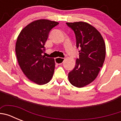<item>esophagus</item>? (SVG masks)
I'll return each mask as SVG.
<instances>
[{"instance_id":"esophagus-1","label":"esophagus","mask_w":121,"mask_h":121,"mask_svg":"<svg viewBox=\"0 0 121 121\" xmlns=\"http://www.w3.org/2000/svg\"><path fill=\"white\" fill-rule=\"evenodd\" d=\"M64 60L65 59L64 58H62V57H57V58L55 59V62L58 65H60V64H62L64 62Z\"/></svg>"}]
</instances>
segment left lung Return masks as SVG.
<instances>
[{
  "label": "left lung",
  "instance_id": "obj_1",
  "mask_svg": "<svg viewBox=\"0 0 121 121\" xmlns=\"http://www.w3.org/2000/svg\"><path fill=\"white\" fill-rule=\"evenodd\" d=\"M66 23L75 33L77 48L80 49L79 58L68 73V80L73 86L82 88L98 76L105 58V44L101 34L91 25L85 22Z\"/></svg>",
  "mask_w": 121,
  "mask_h": 121
}]
</instances>
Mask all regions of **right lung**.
Returning <instances> with one entry per match:
<instances>
[{"label": "right lung", "instance_id": "right-lung-1", "mask_svg": "<svg viewBox=\"0 0 121 121\" xmlns=\"http://www.w3.org/2000/svg\"><path fill=\"white\" fill-rule=\"evenodd\" d=\"M58 24L47 19L35 21L23 28L17 37L15 50L19 66L26 78L38 85L47 84L54 73V59L42 53L50 30Z\"/></svg>", "mask_w": 121, "mask_h": 121}]
</instances>
